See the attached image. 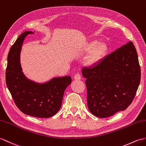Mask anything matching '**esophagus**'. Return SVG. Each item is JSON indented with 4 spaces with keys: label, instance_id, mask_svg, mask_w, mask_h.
<instances>
[{
    "label": "esophagus",
    "instance_id": "esophagus-1",
    "mask_svg": "<svg viewBox=\"0 0 146 146\" xmlns=\"http://www.w3.org/2000/svg\"><path fill=\"white\" fill-rule=\"evenodd\" d=\"M81 76L80 73H76L74 74V79L75 80H81Z\"/></svg>",
    "mask_w": 146,
    "mask_h": 146
}]
</instances>
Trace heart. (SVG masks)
I'll use <instances>...</instances> for the list:
<instances>
[{
	"label": "heart",
	"mask_w": 146,
	"mask_h": 146,
	"mask_svg": "<svg viewBox=\"0 0 146 146\" xmlns=\"http://www.w3.org/2000/svg\"><path fill=\"white\" fill-rule=\"evenodd\" d=\"M108 52V46L104 42H99L97 40H92L88 42L83 49L81 53H88L85 60V65L92 67L99 64L106 56Z\"/></svg>",
	"instance_id": "b5f03b06"
}]
</instances>
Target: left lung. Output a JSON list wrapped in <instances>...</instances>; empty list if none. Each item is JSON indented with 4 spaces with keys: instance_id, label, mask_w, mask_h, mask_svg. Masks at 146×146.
<instances>
[{
    "instance_id": "obj_1",
    "label": "left lung",
    "mask_w": 146,
    "mask_h": 146,
    "mask_svg": "<svg viewBox=\"0 0 146 146\" xmlns=\"http://www.w3.org/2000/svg\"><path fill=\"white\" fill-rule=\"evenodd\" d=\"M86 78L90 111L98 117L113 116L133 102L141 80L136 50L132 42L107 55L97 65L82 70Z\"/></svg>"
}]
</instances>
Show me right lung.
Segmentation results:
<instances>
[{"instance_id":"right-lung-1","label":"right lung","mask_w":146,"mask_h":146,"mask_svg":"<svg viewBox=\"0 0 146 146\" xmlns=\"http://www.w3.org/2000/svg\"><path fill=\"white\" fill-rule=\"evenodd\" d=\"M33 33H22L10 49L5 73L6 84L13 101L22 113L29 116L47 118L60 109L65 90L72 83L70 76L55 77L43 83L27 78L20 65V52L25 37Z\"/></svg>"}]
</instances>
